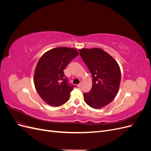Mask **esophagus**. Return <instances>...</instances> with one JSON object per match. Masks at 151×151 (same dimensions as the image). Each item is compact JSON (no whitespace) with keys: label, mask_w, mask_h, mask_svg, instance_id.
<instances>
[{"label":"esophagus","mask_w":151,"mask_h":151,"mask_svg":"<svg viewBox=\"0 0 151 151\" xmlns=\"http://www.w3.org/2000/svg\"><path fill=\"white\" fill-rule=\"evenodd\" d=\"M77 87H79V88H81V87L82 86V83H81L80 84H77Z\"/></svg>","instance_id":"34e87169"}]
</instances>
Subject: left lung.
I'll list each match as a JSON object with an SVG mask.
<instances>
[{
  "label": "left lung",
  "mask_w": 151,
  "mask_h": 151,
  "mask_svg": "<svg viewBox=\"0 0 151 151\" xmlns=\"http://www.w3.org/2000/svg\"><path fill=\"white\" fill-rule=\"evenodd\" d=\"M79 53L93 77L92 88L84 94L85 102L94 109L104 107L119 90L120 68L115 59L101 48H82Z\"/></svg>",
  "instance_id": "8db88e82"
}]
</instances>
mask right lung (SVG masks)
I'll return each mask as SVG.
<instances>
[{
	"instance_id": "add662e5",
	"label": "right lung",
	"mask_w": 151,
	"mask_h": 151,
	"mask_svg": "<svg viewBox=\"0 0 151 151\" xmlns=\"http://www.w3.org/2000/svg\"><path fill=\"white\" fill-rule=\"evenodd\" d=\"M79 55L74 48L60 47L40 57L34 73L35 89L43 101L51 106H60L70 98L74 86H69L63 70Z\"/></svg>"
}]
</instances>
